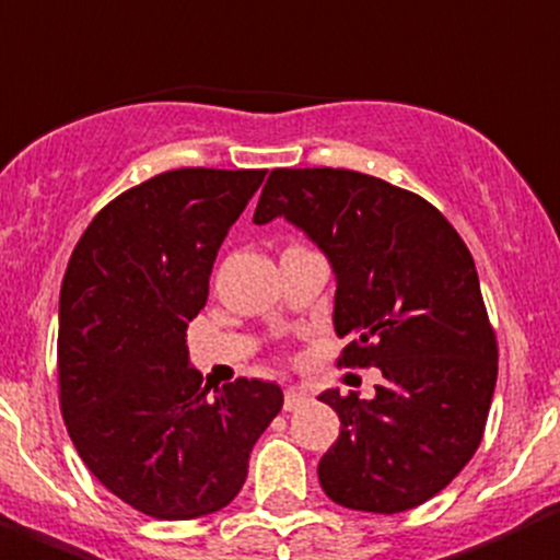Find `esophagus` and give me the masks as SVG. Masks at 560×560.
Instances as JSON below:
<instances>
[{"label": "esophagus", "mask_w": 560, "mask_h": 560, "mask_svg": "<svg viewBox=\"0 0 560 560\" xmlns=\"http://www.w3.org/2000/svg\"><path fill=\"white\" fill-rule=\"evenodd\" d=\"M307 400H310V395H307V392H304V388L290 386L284 392V411H295V408H301Z\"/></svg>", "instance_id": "34e87169"}]
</instances>
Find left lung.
Masks as SVG:
<instances>
[{
  "mask_svg": "<svg viewBox=\"0 0 560 560\" xmlns=\"http://www.w3.org/2000/svg\"><path fill=\"white\" fill-rule=\"evenodd\" d=\"M279 217L332 267L340 361L383 372L372 400L318 397L340 420L320 488L363 513L417 508L468 465L493 400L499 352L474 256L431 202L347 168L270 172L253 222Z\"/></svg>",
  "mask_w": 560,
  "mask_h": 560,
  "instance_id": "obj_1",
  "label": "left lung"
}]
</instances>
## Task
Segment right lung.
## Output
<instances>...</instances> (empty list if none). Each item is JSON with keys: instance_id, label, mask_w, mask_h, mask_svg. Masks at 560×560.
I'll use <instances>...</instances> for the list:
<instances>
[{"instance_id": "right-lung-1", "label": "right lung", "mask_w": 560, "mask_h": 560, "mask_svg": "<svg viewBox=\"0 0 560 560\" xmlns=\"http://www.w3.org/2000/svg\"><path fill=\"white\" fill-rule=\"evenodd\" d=\"M267 172L177 168L129 188L90 222L58 299L61 415L78 456L120 502L163 522L236 499L281 411L276 383H202L186 329L213 259Z\"/></svg>"}]
</instances>
